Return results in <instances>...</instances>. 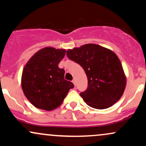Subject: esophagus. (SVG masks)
<instances>
[{
  "label": "esophagus",
  "mask_w": 146,
  "mask_h": 146,
  "mask_svg": "<svg viewBox=\"0 0 146 146\" xmlns=\"http://www.w3.org/2000/svg\"><path fill=\"white\" fill-rule=\"evenodd\" d=\"M72 82L74 84V85L75 86V80H73V81H72Z\"/></svg>",
  "instance_id": "34e87169"
}]
</instances>
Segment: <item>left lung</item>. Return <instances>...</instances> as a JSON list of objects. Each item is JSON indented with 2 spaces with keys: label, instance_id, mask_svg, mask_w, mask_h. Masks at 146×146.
I'll use <instances>...</instances> for the list:
<instances>
[{
  "label": "left lung",
  "instance_id": "obj_1",
  "mask_svg": "<svg viewBox=\"0 0 146 146\" xmlns=\"http://www.w3.org/2000/svg\"><path fill=\"white\" fill-rule=\"evenodd\" d=\"M70 60L84 70L88 88L80 93L87 105L106 109L119 101L126 86V77L117 56L111 50L95 44L68 49Z\"/></svg>",
  "mask_w": 146,
  "mask_h": 146
}]
</instances>
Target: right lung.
I'll return each mask as SVG.
<instances>
[{
    "label": "right lung",
    "instance_id": "right-lung-1",
    "mask_svg": "<svg viewBox=\"0 0 146 146\" xmlns=\"http://www.w3.org/2000/svg\"><path fill=\"white\" fill-rule=\"evenodd\" d=\"M65 53V49L47 46L37 51L25 64L22 88L36 108L48 111L56 109L74 87L71 82L64 80V69L58 67Z\"/></svg>",
    "mask_w": 146,
    "mask_h": 146
}]
</instances>
